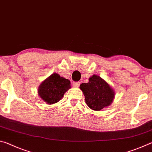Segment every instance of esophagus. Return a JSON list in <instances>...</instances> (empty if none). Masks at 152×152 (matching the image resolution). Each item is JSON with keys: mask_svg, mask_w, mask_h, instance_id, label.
Wrapping results in <instances>:
<instances>
[{"mask_svg": "<svg viewBox=\"0 0 152 152\" xmlns=\"http://www.w3.org/2000/svg\"><path fill=\"white\" fill-rule=\"evenodd\" d=\"M73 86L74 87H76V88H78V87L80 86V83L79 82H73Z\"/></svg>", "mask_w": 152, "mask_h": 152, "instance_id": "1", "label": "esophagus"}]
</instances>
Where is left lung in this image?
<instances>
[{
	"mask_svg": "<svg viewBox=\"0 0 152 152\" xmlns=\"http://www.w3.org/2000/svg\"><path fill=\"white\" fill-rule=\"evenodd\" d=\"M80 88L85 96L86 104L94 110H100L111 104L114 92L103 79L97 75L89 78L88 83H82Z\"/></svg>",
	"mask_w": 152,
	"mask_h": 152,
	"instance_id": "left-lung-1",
	"label": "left lung"
}]
</instances>
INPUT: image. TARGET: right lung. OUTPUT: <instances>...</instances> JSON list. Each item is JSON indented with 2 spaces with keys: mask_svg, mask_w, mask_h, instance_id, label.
Returning <instances> with one entry per match:
<instances>
[{
  "mask_svg": "<svg viewBox=\"0 0 152 152\" xmlns=\"http://www.w3.org/2000/svg\"><path fill=\"white\" fill-rule=\"evenodd\" d=\"M70 88V81L54 73L43 81L39 87V96L48 104L58 102Z\"/></svg>",
  "mask_w": 152,
  "mask_h": 152,
  "instance_id": "add662e5",
  "label": "right lung"
}]
</instances>
